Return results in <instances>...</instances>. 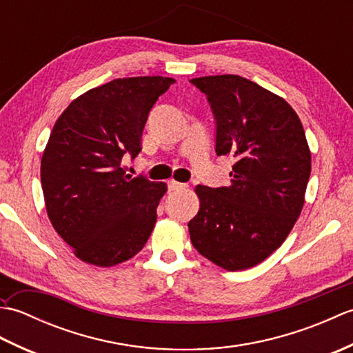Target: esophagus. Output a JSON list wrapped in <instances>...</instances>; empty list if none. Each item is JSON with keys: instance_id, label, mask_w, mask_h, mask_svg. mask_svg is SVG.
<instances>
[{"instance_id": "1", "label": "esophagus", "mask_w": 353, "mask_h": 353, "mask_svg": "<svg viewBox=\"0 0 353 353\" xmlns=\"http://www.w3.org/2000/svg\"><path fill=\"white\" fill-rule=\"evenodd\" d=\"M186 185L181 183V182H176V181H170L168 182V190L170 191H179V190H185Z\"/></svg>"}]
</instances>
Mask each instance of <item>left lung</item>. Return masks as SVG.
I'll return each instance as SVG.
<instances>
[{
  "label": "left lung",
  "mask_w": 353,
  "mask_h": 353,
  "mask_svg": "<svg viewBox=\"0 0 353 353\" xmlns=\"http://www.w3.org/2000/svg\"><path fill=\"white\" fill-rule=\"evenodd\" d=\"M215 119V153L232 156L230 183L199 185L188 223L200 254L229 272L254 267L285 241L302 212L311 174L303 125L290 104L252 80L192 79Z\"/></svg>",
  "instance_id": "1"
}]
</instances>
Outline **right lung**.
Segmentation results:
<instances>
[{
  "label": "right lung",
  "instance_id": "1",
  "mask_svg": "<svg viewBox=\"0 0 353 353\" xmlns=\"http://www.w3.org/2000/svg\"><path fill=\"white\" fill-rule=\"evenodd\" d=\"M170 77L117 79L74 100L59 117L41 162L52 228L76 256L112 267L145 245L167 185L132 177L123 157L141 152V134Z\"/></svg>",
  "mask_w": 353,
  "mask_h": 353
}]
</instances>
